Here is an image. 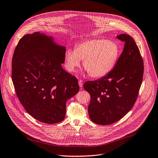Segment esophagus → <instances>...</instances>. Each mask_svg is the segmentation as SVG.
Masks as SVG:
<instances>
[{
    "label": "esophagus",
    "mask_w": 158,
    "mask_h": 158,
    "mask_svg": "<svg viewBox=\"0 0 158 158\" xmlns=\"http://www.w3.org/2000/svg\"><path fill=\"white\" fill-rule=\"evenodd\" d=\"M79 85L80 87H82V85H83V81H82V80L80 79V80L79 81Z\"/></svg>",
    "instance_id": "34e87169"
}]
</instances>
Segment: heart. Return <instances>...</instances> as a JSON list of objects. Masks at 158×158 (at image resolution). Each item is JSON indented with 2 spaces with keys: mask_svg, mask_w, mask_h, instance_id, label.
I'll use <instances>...</instances> for the list:
<instances>
[{
  "mask_svg": "<svg viewBox=\"0 0 158 158\" xmlns=\"http://www.w3.org/2000/svg\"><path fill=\"white\" fill-rule=\"evenodd\" d=\"M119 52V47L115 42L105 39L86 40L77 44L75 50L66 51L65 67L68 71L74 72L82 60L89 76L101 78L113 69Z\"/></svg>",
  "mask_w": 158,
  "mask_h": 158,
  "instance_id": "1",
  "label": "heart"
}]
</instances>
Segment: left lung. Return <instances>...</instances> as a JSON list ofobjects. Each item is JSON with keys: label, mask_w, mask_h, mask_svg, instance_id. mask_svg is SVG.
Masks as SVG:
<instances>
[{"label": "left lung", "mask_w": 158, "mask_h": 158, "mask_svg": "<svg viewBox=\"0 0 158 158\" xmlns=\"http://www.w3.org/2000/svg\"><path fill=\"white\" fill-rule=\"evenodd\" d=\"M117 38L125 44L113 69L104 77L84 84L91 96L89 117L100 125L114 123L127 113L136 101L143 81L144 63L136 42L126 34Z\"/></svg>", "instance_id": "8db88e82"}]
</instances>
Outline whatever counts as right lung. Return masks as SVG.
Returning <instances> with one entry per match:
<instances>
[{
	"label": "right lung",
	"mask_w": 158,
	"mask_h": 158,
	"mask_svg": "<svg viewBox=\"0 0 158 158\" xmlns=\"http://www.w3.org/2000/svg\"><path fill=\"white\" fill-rule=\"evenodd\" d=\"M65 51L51 37L36 32L22 37L13 54L12 79L17 98L42 123L63 121L66 101L79 91L77 78L62 67Z\"/></svg>",
	"instance_id": "right-lung-1"
}]
</instances>
